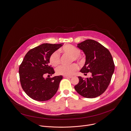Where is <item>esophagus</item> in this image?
<instances>
[{"instance_id":"esophagus-1","label":"esophagus","mask_w":131,"mask_h":131,"mask_svg":"<svg viewBox=\"0 0 131 131\" xmlns=\"http://www.w3.org/2000/svg\"><path fill=\"white\" fill-rule=\"evenodd\" d=\"M64 78H71L72 77L71 76H67V75H64L63 76Z\"/></svg>"}]
</instances>
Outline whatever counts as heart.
<instances>
[{
  "instance_id": "b5f03b06",
  "label": "heart",
  "mask_w": 131,
  "mask_h": 131,
  "mask_svg": "<svg viewBox=\"0 0 131 131\" xmlns=\"http://www.w3.org/2000/svg\"><path fill=\"white\" fill-rule=\"evenodd\" d=\"M60 52L66 55L72 56V62L77 61L79 63H82L84 61V57L80 54L81 50L77 47L70 44L64 46ZM49 62L53 67H57L61 63V57L59 53L56 51L53 52L49 57ZM78 69V66L73 63L70 66L62 65L57 69V73L59 75L70 76L73 74Z\"/></svg>"
}]
</instances>
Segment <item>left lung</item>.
<instances>
[{"instance_id": "8db88e82", "label": "left lung", "mask_w": 131, "mask_h": 131, "mask_svg": "<svg viewBox=\"0 0 131 131\" xmlns=\"http://www.w3.org/2000/svg\"><path fill=\"white\" fill-rule=\"evenodd\" d=\"M86 55L85 65L80 72L92 77H79V82L74 86L76 91L85 98H93L103 94L108 88L114 70L112 56L106 47L94 40L86 39L78 44Z\"/></svg>"}]
</instances>
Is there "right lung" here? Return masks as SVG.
I'll use <instances>...</instances> for the list:
<instances>
[{
  "mask_svg": "<svg viewBox=\"0 0 131 131\" xmlns=\"http://www.w3.org/2000/svg\"><path fill=\"white\" fill-rule=\"evenodd\" d=\"M62 43H45L29 50L19 67L20 81L25 93L34 100L46 101L57 93L62 75L44 78L54 73L49 65V57Z\"/></svg>",
  "mask_w": 131,
  "mask_h": 131,
  "instance_id": "add662e5",
  "label": "right lung"
}]
</instances>
